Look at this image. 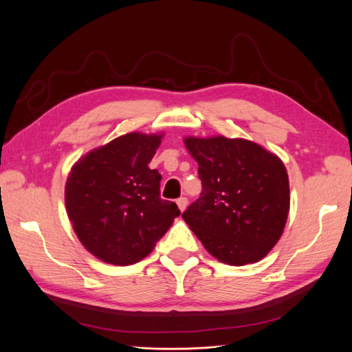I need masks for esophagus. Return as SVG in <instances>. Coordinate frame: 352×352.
Masks as SVG:
<instances>
[{"label":"esophagus","instance_id":"esophagus-1","mask_svg":"<svg viewBox=\"0 0 352 352\" xmlns=\"http://www.w3.org/2000/svg\"><path fill=\"white\" fill-rule=\"evenodd\" d=\"M176 204H177V208L180 210V211H185L186 210V206H188V199L185 198V197H182V198H179L177 201H176Z\"/></svg>","mask_w":352,"mask_h":352}]
</instances>
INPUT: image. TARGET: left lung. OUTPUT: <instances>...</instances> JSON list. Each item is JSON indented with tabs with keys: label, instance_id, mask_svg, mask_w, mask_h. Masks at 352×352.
<instances>
[{
	"label": "left lung",
	"instance_id": "8db88e82",
	"mask_svg": "<svg viewBox=\"0 0 352 352\" xmlns=\"http://www.w3.org/2000/svg\"><path fill=\"white\" fill-rule=\"evenodd\" d=\"M198 163L201 197L182 217L220 263L263 260L280 239L291 192L282 160L257 142L223 135L185 136Z\"/></svg>",
	"mask_w": 352,
	"mask_h": 352
}]
</instances>
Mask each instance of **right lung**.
I'll list each match as a JSON object with an SVG mask.
<instances>
[{
  "instance_id": "add662e5",
  "label": "right lung",
  "mask_w": 352,
  "mask_h": 352,
  "mask_svg": "<svg viewBox=\"0 0 352 352\" xmlns=\"http://www.w3.org/2000/svg\"><path fill=\"white\" fill-rule=\"evenodd\" d=\"M164 133L129 132L94 148L72 166L65 202L72 228L94 257L131 265L153 252L180 211L160 198L148 167Z\"/></svg>"
}]
</instances>
